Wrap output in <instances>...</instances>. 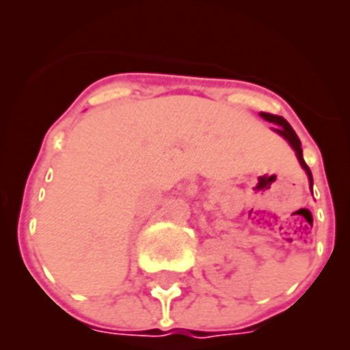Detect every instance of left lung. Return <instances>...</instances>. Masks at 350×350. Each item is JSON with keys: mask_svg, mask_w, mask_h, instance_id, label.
Masks as SVG:
<instances>
[{"mask_svg": "<svg viewBox=\"0 0 350 350\" xmlns=\"http://www.w3.org/2000/svg\"><path fill=\"white\" fill-rule=\"evenodd\" d=\"M260 116L264 118V120L271 122V124H274L276 127H271V129L274 131V133H278L282 138H285L286 142H288V145L294 148L295 155H297V161H299L301 168L306 172V175H308V182H310V187H313V177H312V172H310L308 164L304 163L303 159V148H301V142L299 138H297V134L294 133V129L291 127V124L283 118V116H278V115H271V113H260Z\"/></svg>", "mask_w": 350, "mask_h": 350, "instance_id": "8db88e82", "label": "left lung"}]
</instances>
